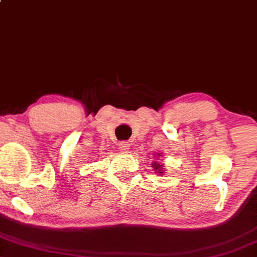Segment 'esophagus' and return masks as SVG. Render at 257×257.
<instances>
[{"label":"esophagus","mask_w":257,"mask_h":257,"mask_svg":"<svg viewBox=\"0 0 257 257\" xmlns=\"http://www.w3.org/2000/svg\"><path fill=\"white\" fill-rule=\"evenodd\" d=\"M118 147H119V150L122 151V152H128L129 147H131V144H129V142H126V141H123L118 145Z\"/></svg>","instance_id":"34e87169"}]
</instances>
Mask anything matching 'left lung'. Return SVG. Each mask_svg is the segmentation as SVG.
Wrapping results in <instances>:
<instances>
[{
	"label": "left lung",
	"mask_w": 257,
	"mask_h": 257,
	"mask_svg": "<svg viewBox=\"0 0 257 257\" xmlns=\"http://www.w3.org/2000/svg\"><path fill=\"white\" fill-rule=\"evenodd\" d=\"M160 156H162V153H154V159L156 160L152 162V168L156 174H158L159 176H163L165 174V170H164V165H162L158 160L160 158Z\"/></svg>",
	"instance_id": "obj_1"
}]
</instances>
